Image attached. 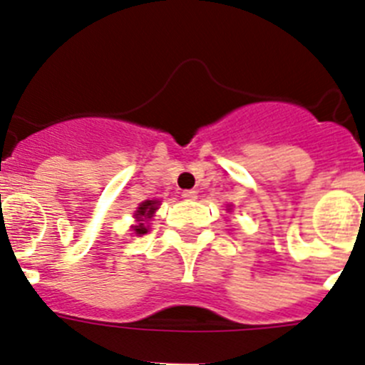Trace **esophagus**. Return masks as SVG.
<instances>
[{
    "label": "esophagus",
    "instance_id": "34e87169",
    "mask_svg": "<svg viewBox=\"0 0 365 365\" xmlns=\"http://www.w3.org/2000/svg\"><path fill=\"white\" fill-rule=\"evenodd\" d=\"M182 197H185L186 201H195V199H197V192H195V190H185V192H182Z\"/></svg>",
    "mask_w": 365,
    "mask_h": 365
}]
</instances>
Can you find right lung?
<instances>
[{
    "label": "right lung",
    "instance_id": "obj_1",
    "mask_svg": "<svg viewBox=\"0 0 365 365\" xmlns=\"http://www.w3.org/2000/svg\"><path fill=\"white\" fill-rule=\"evenodd\" d=\"M155 210H157V201H144L143 205L138 206V210H137V214H135V217L150 219L151 215H153ZM146 230L148 228L144 227V222H138V227H135V232H137V234H146Z\"/></svg>",
    "mask_w": 365,
    "mask_h": 365
}]
</instances>
